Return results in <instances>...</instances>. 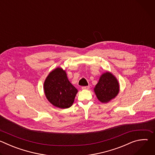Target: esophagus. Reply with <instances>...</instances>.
<instances>
[{
	"mask_svg": "<svg viewBox=\"0 0 155 155\" xmlns=\"http://www.w3.org/2000/svg\"><path fill=\"white\" fill-rule=\"evenodd\" d=\"M81 88L83 90H88L90 88V86H82Z\"/></svg>",
	"mask_w": 155,
	"mask_h": 155,
	"instance_id": "obj_1",
	"label": "esophagus"
}]
</instances>
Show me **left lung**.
Here are the masks:
<instances>
[{"label": "left lung", "instance_id": "1", "mask_svg": "<svg viewBox=\"0 0 155 155\" xmlns=\"http://www.w3.org/2000/svg\"><path fill=\"white\" fill-rule=\"evenodd\" d=\"M94 91L100 102L107 103L118 95L120 91L119 83L112 74L106 72L101 76Z\"/></svg>", "mask_w": 155, "mask_h": 155}]
</instances>
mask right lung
<instances>
[{"instance_id":"right-lung-1","label":"right lung","mask_w":155,"mask_h":155,"mask_svg":"<svg viewBox=\"0 0 155 155\" xmlns=\"http://www.w3.org/2000/svg\"><path fill=\"white\" fill-rule=\"evenodd\" d=\"M43 88L48 101L60 108L71 107L78 92L69 81L65 71L61 68L54 69L48 74Z\"/></svg>"}]
</instances>
